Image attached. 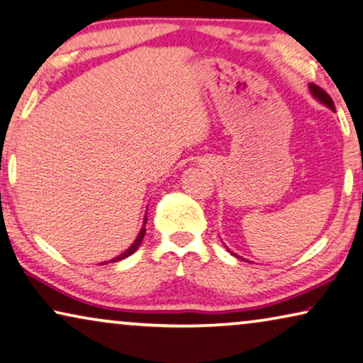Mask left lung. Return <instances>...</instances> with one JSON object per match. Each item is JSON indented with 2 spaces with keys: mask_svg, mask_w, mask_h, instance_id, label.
I'll use <instances>...</instances> for the list:
<instances>
[{
  "mask_svg": "<svg viewBox=\"0 0 363 363\" xmlns=\"http://www.w3.org/2000/svg\"><path fill=\"white\" fill-rule=\"evenodd\" d=\"M309 90H311V94H313V96L318 101H320V104L323 105H325L328 106V108H330L333 111H335V106H334V101H333V99H330V96L325 94V91L320 89V86H318V85H314V84H309ZM232 253V252H230ZM233 257H237V255L235 253H232ZM237 258H240V259H243L242 257H237Z\"/></svg>",
  "mask_w": 363,
  "mask_h": 363,
  "instance_id": "1",
  "label": "left lung"
}]
</instances>
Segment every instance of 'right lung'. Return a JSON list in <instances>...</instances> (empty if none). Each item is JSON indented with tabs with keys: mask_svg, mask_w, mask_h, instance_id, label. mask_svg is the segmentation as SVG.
<instances>
[{
	"mask_svg": "<svg viewBox=\"0 0 363 363\" xmlns=\"http://www.w3.org/2000/svg\"><path fill=\"white\" fill-rule=\"evenodd\" d=\"M146 222H147V218H146V216H145V220H143V227H141V230H140V233H138V237H136V240L135 242H133V245L131 247L128 248V250H125L123 253L121 255H118V257L116 258H113V259H110V262H120V259H125V258H128L130 255H133L138 250V247H140V243H141V240H143V237H145V233H146Z\"/></svg>",
	"mask_w": 363,
	"mask_h": 363,
	"instance_id": "1",
	"label": "right lung"
}]
</instances>
